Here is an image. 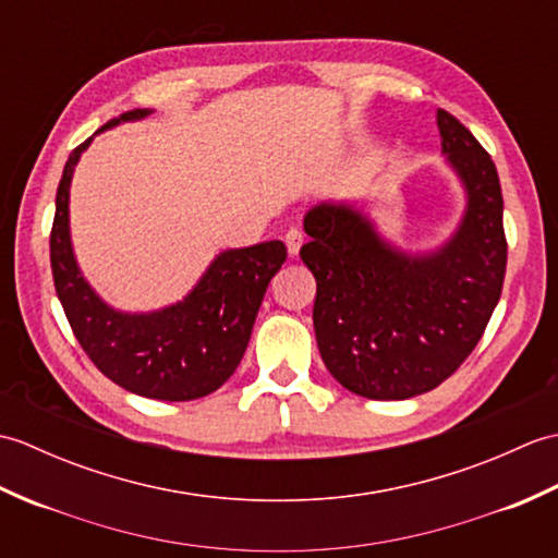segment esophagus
Here are the masks:
<instances>
[{
    "label": "esophagus",
    "mask_w": 558,
    "mask_h": 558,
    "mask_svg": "<svg viewBox=\"0 0 558 558\" xmlns=\"http://www.w3.org/2000/svg\"><path fill=\"white\" fill-rule=\"evenodd\" d=\"M286 244H288V254H290V256H298L302 244H304V234H302L300 230H288Z\"/></svg>",
    "instance_id": "1"
}]
</instances>
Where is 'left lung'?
I'll return each instance as SVG.
<instances>
[{"label": "left lung", "instance_id": "obj_1", "mask_svg": "<svg viewBox=\"0 0 558 558\" xmlns=\"http://www.w3.org/2000/svg\"><path fill=\"white\" fill-rule=\"evenodd\" d=\"M441 153L465 192L453 234L408 252L378 232L354 201L306 210L300 256L316 278L314 330L336 381L369 400L436 388L475 350L506 272L504 196L489 153L446 110Z\"/></svg>", "mask_w": 558, "mask_h": 558}]
</instances>
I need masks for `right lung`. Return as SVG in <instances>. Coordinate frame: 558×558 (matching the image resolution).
Instances as JSON below:
<instances>
[{
  "label": "right lung",
  "instance_id": "add662e5",
  "mask_svg": "<svg viewBox=\"0 0 558 558\" xmlns=\"http://www.w3.org/2000/svg\"><path fill=\"white\" fill-rule=\"evenodd\" d=\"M150 112H124L100 132ZM90 141L71 150L64 165L50 234L54 290L71 330L93 364L129 393L168 402L204 398L240 366L258 306L288 248L280 240L228 248L210 260L184 300L141 314L114 310L81 272L69 230L71 177Z\"/></svg>",
  "mask_w": 558,
  "mask_h": 558
}]
</instances>
